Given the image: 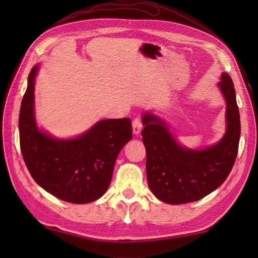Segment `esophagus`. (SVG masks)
Here are the masks:
<instances>
[{
	"instance_id": "obj_1",
	"label": "esophagus",
	"mask_w": 258,
	"mask_h": 258,
	"mask_svg": "<svg viewBox=\"0 0 258 258\" xmlns=\"http://www.w3.org/2000/svg\"><path fill=\"white\" fill-rule=\"evenodd\" d=\"M132 127H133V133L134 135H140L141 131L143 128V125H142V120L140 118H135L132 122Z\"/></svg>"
}]
</instances>
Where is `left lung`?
Masks as SVG:
<instances>
[{
	"label": "left lung",
	"instance_id": "left-lung-1",
	"mask_svg": "<svg viewBox=\"0 0 258 258\" xmlns=\"http://www.w3.org/2000/svg\"><path fill=\"white\" fill-rule=\"evenodd\" d=\"M217 83L225 100L226 130L217 143L190 149L177 141L165 119L152 112L142 115L146 175L152 193L167 204L200 201L225 182L236 160L240 118L233 81L223 72Z\"/></svg>",
	"mask_w": 258,
	"mask_h": 258
}]
</instances>
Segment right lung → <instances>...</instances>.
Listing matches in <instances>:
<instances>
[{"instance_id": "right-lung-1", "label": "right lung", "mask_w": 258, "mask_h": 258, "mask_svg": "<svg viewBox=\"0 0 258 258\" xmlns=\"http://www.w3.org/2000/svg\"><path fill=\"white\" fill-rule=\"evenodd\" d=\"M38 69L36 64L31 71L20 109V145L25 165L37 185L56 199L74 204L94 202L105 194L115 161L133 138L131 119H101L74 138H55L35 118Z\"/></svg>"}]
</instances>
